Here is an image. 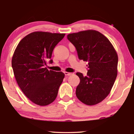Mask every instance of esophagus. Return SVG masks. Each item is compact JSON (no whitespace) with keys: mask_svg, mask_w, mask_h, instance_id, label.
<instances>
[{"mask_svg":"<svg viewBox=\"0 0 134 134\" xmlns=\"http://www.w3.org/2000/svg\"><path fill=\"white\" fill-rule=\"evenodd\" d=\"M64 73H65V74L66 75V76H70V75L72 74V73L66 72V71H65V72H64Z\"/></svg>","mask_w":134,"mask_h":134,"instance_id":"esophagus-1","label":"esophagus"}]
</instances>
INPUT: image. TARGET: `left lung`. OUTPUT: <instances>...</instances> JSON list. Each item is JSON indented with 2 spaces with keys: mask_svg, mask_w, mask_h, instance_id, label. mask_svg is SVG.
I'll return each instance as SVG.
<instances>
[{
  "mask_svg": "<svg viewBox=\"0 0 134 134\" xmlns=\"http://www.w3.org/2000/svg\"><path fill=\"white\" fill-rule=\"evenodd\" d=\"M79 58L88 62L87 74L77 72L80 83L77 98L88 105L102 102L110 93L118 72V57L109 39L98 31L87 30L68 34Z\"/></svg>",
  "mask_w": 134,
  "mask_h": 134,
  "instance_id": "8db88e82",
  "label": "left lung"
}]
</instances>
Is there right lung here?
<instances>
[{
	"instance_id": "right-lung-1",
	"label": "right lung",
	"mask_w": 134,
	"mask_h": 134,
	"mask_svg": "<svg viewBox=\"0 0 134 134\" xmlns=\"http://www.w3.org/2000/svg\"><path fill=\"white\" fill-rule=\"evenodd\" d=\"M65 35L32 32L20 41L14 51L12 65L16 82L24 94L36 105H49L57 96L65 74L48 70L44 65Z\"/></svg>"
}]
</instances>
